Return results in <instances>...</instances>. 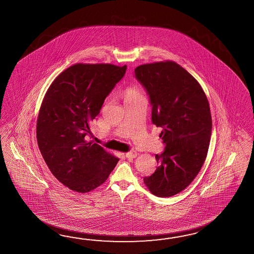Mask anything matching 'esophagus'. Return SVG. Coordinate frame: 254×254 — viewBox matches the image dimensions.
<instances>
[{
  "mask_svg": "<svg viewBox=\"0 0 254 254\" xmlns=\"http://www.w3.org/2000/svg\"><path fill=\"white\" fill-rule=\"evenodd\" d=\"M136 155H137L136 151H135V150H130L128 152H127V153L125 154V156H126L127 159H134V158H136Z\"/></svg>",
  "mask_w": 254,
  "mask_h": 254,
  "instance_id": "34e87169",
  "label": "esophagus"
}]
</instances>
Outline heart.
Instances as JSON below:
<instances>
[{
  "mask_svg": "<svg viewBox=\"0 0 254 254\" xmlns=\"http://www.w3.org/2000/svg\"><path fill=\"white\" fill-rule=\"evenodd\" d=\"M140 92L135 88V87H127L124 91L125 101H129V100L136 99L141 97Z\"/></svg>",
  "mask_w": 254,
  "mask_h": 254,
  "instance_id": "1",
  "label": "heart"
}]
</instances>
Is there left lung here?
Wrapping results in <instances>:
<instances>
[{"label":"left lung","mask_w":254,"mask_h":254,"mask_svg":"<svg viewBox=\"0 0 254 254\" xmlns=\"http://www.w3.org/2000/svg\"><path fill=\"white\" fill-rule=\"evenodd\" d=\"M135 76L149 94L152 123L162 128L166 146L155 155L159 167L143 181L156 196H173L192 183L204 164L212 131L209 104L199 82L175 62L140 65Z\"/></svg>","instance_id":"obj_1"}]
</instances>
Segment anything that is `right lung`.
Returning a JSON list of instances; mask_svg holds the SVG:
<instances>
[{
	"label": "right lung",
	"instance_id": "obj_1",
	"mask_svg": "<svg viewBox=\"0 0 254 254\" xmlns=\"http://www.w3.org/2000/svg\"><path fill=\"white\" fill-rule=\"evenodd\" d=\"M126 70V65L78 63L62 71L44 97L37 118L38 148L52 174L75 192L101 186L119 161L85 136Z\"/></svg>",
	"mask_w": 254,
	"mask_h": 254
}]
</instances>
